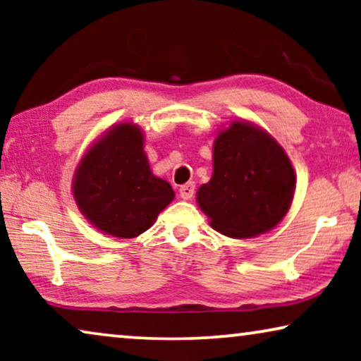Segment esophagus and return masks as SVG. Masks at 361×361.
Masks as SVG:
<instances>
[{"instance_id": "34e87169", "label": "esophagus", "mask_w": 361, "mask_h": 361, "mask_svg": "<svg viewBox=\"0 0 361 361\" xmlns=\"http://www.w3.org/2000/svg\"><path fill=\"white\" fill-rule=\"evenodd\" d=\"M179 194L184 200L192 199V197H194V194H195V184H194V182H187V184L180 185Z\"/></svg>"}]
</instances>
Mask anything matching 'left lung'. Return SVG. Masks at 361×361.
Segmentation results:
<instances>
[{
    "instance_id": "8db88e82",
    "label": "left lung",
    "mask_w": 361,
    "mask_h": 361,
    "mask_svg": "<svg viewBox=\"0 0 361 361\" xmlns=\"http://www.w3.org/2000/svg\"><path fill=\"white\" fill-rule=\"evenodd\" d=\"M295 176L283 147L259 128L235 121L216 136L214 176L197 202L210 225L231 238L264 233L288 214Z\"/></svg>"
}]
</instances>
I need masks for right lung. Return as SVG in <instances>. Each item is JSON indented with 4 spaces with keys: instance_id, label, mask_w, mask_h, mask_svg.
I'll return each instance as SVG.
<instances>
[{
    "instance_id": "1",
    "label": "right lung",
    "mask_w": 361,
    "mask_h": 361,
    "mask_svg": "<svg viewBox=\"0 0 361 361\" xmlns=\"http://www.w3.org/2000/svg\"><path fill=\"white\" fill-rule=\"evenodd\" d=\"M73 197L103 233L133 238L154 224L174 199V190L151 172L140 128L121 123L83 156L73 179Z\"/></svg>"
}]
</instances>
